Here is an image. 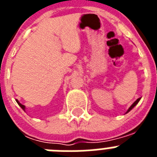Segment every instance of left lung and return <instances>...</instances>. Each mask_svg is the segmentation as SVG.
Masks as SVG:
<instances>
[{"label":"left lung","instance_id":"left-lung-1","mask_svg":"<svg viewBox=\"0 0 157 157\" xmlns=\"http://www.w3.org/2000/svg\"><path fill=\"white\" fill-rule=\"evenodd\" d=\"M140 100H141V98H138V99H137V100H136V101H134V103H133V105H131V106H130V108H129V109H128V110H127V112H130V110H131V109H133V108H134V106H135V105H137V104H138V102H139V101H140Z\"/></svg>","mask_w":157,"mask_h":157}]
</instances>
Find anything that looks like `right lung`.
<instances>
[{
  "label": "right lung",
  "instance_id": "right-lung-1",
  "mask_svg": "<svg viewBox=\"0 0 157 157\" xmlns=\"http://www.w3.org/2000/svg\"><path fill=\"white\" fill-rule=\"evenodd\" d=\"M16 102H17V103H18V105H19V106L21 107V109H23V111H25V106H24V105H22V104H20V103H19V101H18V100H16Z\"/></svg>",
  "mask_w": 157,
  "mask_h": 157
}]
</instances>
